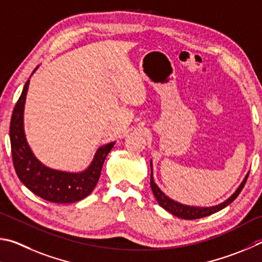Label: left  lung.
Here are the masks:
<instances>
[{
    "instance_id": "left-lung-1",
    "label": "left lung",
    "mask_w": 262,
    "mask_h": 262,
    "mask_svg": "<svg viewBox=\"0 0 262 262\" xmlns=\"http://www.w3.org/2000/svg\"><path fill=\"white\" fill-rule=\"evenodd\" d=\"M250 171L246 173V176L244 177V180L239 184V186L237 187V190L233 192V193L229 196L227 200H224L223 203L215 205V206H209V207H200V206H190V205H185L182 203H178V201L173 200L171 198L164 193L163 191L158 186L157 183L154 182V177H153V167H152V160H150V189L153 191V194L157 199L158 204L161 206L163 209H166L167 212L170 213L173 216H177L180 219H184V220H195V219H201L205 216H208V215H212L214 213L219 212L223 208H226L228 205H230L233 200H235L238 194L241 193V191L244 187L247 177H249Z\"/></svg>"
}]
</instances>
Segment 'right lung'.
Wrapping results in <instances>:
<instances>
[{
    "label": "right lung",
    "instance_id": "1",
    "mask_svg": "<svg viewBox=\"0 0 262 262\" xmlns=\"http://www.w3.org/2000/svg\"><path fill=\"white\" fill-rule=\"evenodd\" d=\"M38 68L39 66L32 75ZM29 85L30 79L17 101L10 122L11 154L17 176L27 189L50 203L71 204L80 201L94 190L104 160L114 147L115 141L100 146L90 166L82 171H63L45 166L31 149L24 130V108Z\"/></svg>",
    "mask_w": 262,
    "mask_h": 262
}]
</instances>
